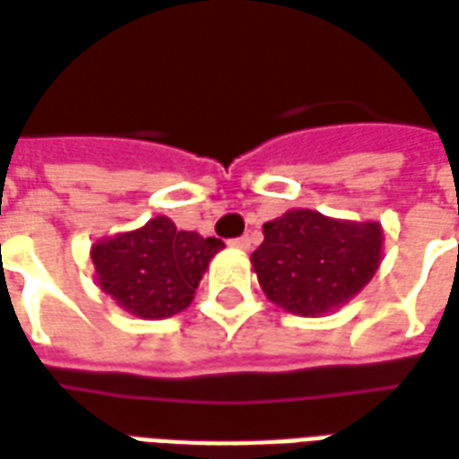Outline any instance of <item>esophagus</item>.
I'll return each instance as SVG.
<instances>
[{"mask_svg": "<svg viewBox=\"0 0 459 459\" xmlns=\"http://www.w3.org/2000/svg\"><path fill=\"white\" fill-rule=\"evenodd\" d=\"M230 246H233V248H240V251H248V248H251V238H248V236H240V238L230 240Z\"/></svg>", "mask_w": 459, "mask_h": 459, "instance_id": "34e87169", "label": "esophagus"}]
</instances>
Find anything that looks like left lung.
I'll list each match as a JSON object with an SVG mask.
<instances>
[{"instance_id": "obj_1", "label": "left lung", "mask_w": 459, "mask_h": 459, "mask_svg": "<svg viewBox=\"0 0 459 459\" xmlns=\"http://www.w3.org/2000/svg\"><path fill=\"white\" fill-rule=\"evenodd\" d=\"M383 230L318 211H288L263 226L251 261L275 306L296 316L328 313L363 290L380 265Z\"/></svg>"}]
</instances>
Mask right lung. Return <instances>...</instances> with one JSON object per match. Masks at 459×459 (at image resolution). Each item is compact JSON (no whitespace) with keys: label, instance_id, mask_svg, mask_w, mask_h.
Instances as JSON below:
<instances>
[{"label":"right lung","instance_id":"1","mask_svg":"<svg viewBox=\"0 0 459 459\" xmlns=\"http://www.w3.org/2000/svg\"><path fill=\"white\" fill-rule=\"evenodd\" d=\"M223 248L221 238L178 230L159 216L131 233L96 243L91 261L101 290L139 318H169L194 300L208 261Z\"/></svg>","mask_w":459,"mask_h":459}]
</instances>
